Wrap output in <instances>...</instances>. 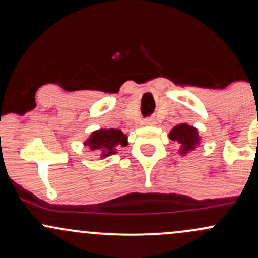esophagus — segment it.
I'll return each mask as SVG.
<instances>
[{
  "label": "esophagus",
  "mask_w": 258,
  "mask_h": 258,
  "mask_svg": "<svg viewBox=\"0 0 258 258\" xmlns=\"http://www.w3.org/2000/svg\"><path fill=\"white\" fill-rule=\"evenodd\" d=\"M154 122H155V121H154L152 117H148V119L144 120V123H146V125H154Z\"/></svg>",
  "instance_id": "1"
}]
</instances>
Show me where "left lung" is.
I'll return each mask as SVG.
<instances>
[{"label":"left lung","mask_w":258,"mask_h":258,"mask_svg":"<svg viewBox=\"0 0 258 258\" xmlns=\"http://www.w3.org/2000/svg\"><path fill=\"white\" fill-rule=\"evenodd\" d=\"M170 138L177 143L182 144V154L188 152L189 149H193L195 144L199 142L198 132L194 127H190L186 123H180L173 127L170 133Z\"/></svg>","instance_id":"obj_1"}]
</instances>
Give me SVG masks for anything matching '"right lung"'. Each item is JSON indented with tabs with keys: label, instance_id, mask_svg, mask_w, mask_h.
I'll use <instances>...</instances> for the list:
<instances>
[{
	"label": "right lung",
	"instance_id": "add662e5",
	"mask_svg": "<svg viewBox=\"0 0 258 258\" xmlns=\"http://www.w3.org/2000/svg\"><path fill=\"white\" fill-rule=\"evenodd\" d=\"M86 144H88L92 150L98 149L103 154L102 158H105L116 153L119 147H125L127 137L121 132V130H99L92 133Z\"/></svg>",
	"mask_w": 258,
	"mask_h": 258
}]
</instances>
